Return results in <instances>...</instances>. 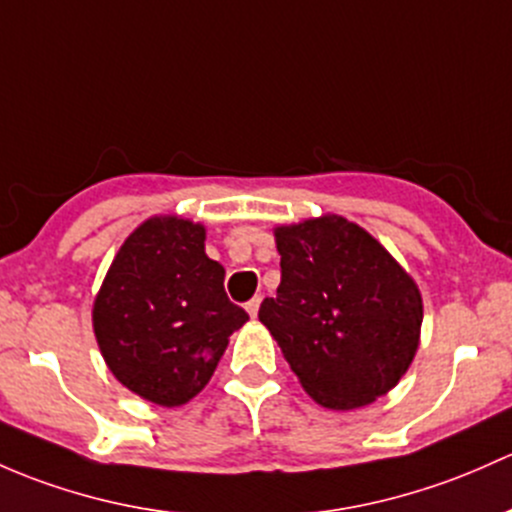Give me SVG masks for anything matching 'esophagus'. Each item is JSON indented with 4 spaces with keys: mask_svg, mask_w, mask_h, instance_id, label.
Returning a JSON list of instances; mask_svg holds the SVG:
<instances>
[{
    "mask_svg": "<svg viewBox=\"0 0 512 512\" xmlns=\"http://www.w3.org/2000/svg\"><path fill=\"white\" fill-rule=\"evenodd\" d=\"M260 304H262V297H255V299H250V301H247V306H245V309H247V314L252 316V319H255V316H257V311H260Z\"/></svg>",
    "mask_w": 512,
    "mask_h": 512,
    "instance_id": "esophagus-1",
    "label": "esophagus"
}]
</instances>
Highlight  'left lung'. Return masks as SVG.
<instances>
[{
  "label": "left lung",
  "mask_w": 512,
  "mask_h": 512,
  "mask_svg": "<svg viewBox=\"0 0 512 512\" xmlns=\"http://www.w3.org/2000/svg\"><path fill=\"white\" fill-rule=\"evenodd\" d=\"M282 282L262 301L270 328L306 395L355 410L387 395L410 370L422 331V294L373 235L324 213L274 228Z\"/></svg>",
  "instance_id": "left-lung-1"
}]
</instances>
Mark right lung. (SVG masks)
Returning a JSON list of instances; mask_svg holds the SVG:
<instances>
[{"mask_svg": "<svg viewBox=\"0 0 512 512\" xmlns=\"http://www.w3.org/2000/svg\"><path fill=\"white\" fill-rule=\"evenodd\" d=\"M206 255V225L152 215L129 233L93 301V331L110 373L159 407L208 385L247 314Z\"/></svg>", "mask_w": 512, "mask_h": 512, "instance_id": "right-lung-1", "label": "right lung"}]
</instances>
